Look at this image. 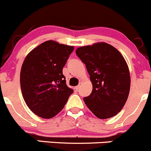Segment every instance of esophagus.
Masks as SVG:
<instances>
[{"instance_id":"1","label":"esophagus","mask_w":151,"mask_h":151,"mask_svg":"<svg viewBox=\"0 0 151 151\" xmlns=\"http://www.w3.org/2000/svg\"><path fill=\"white\" fill-rule=\"evenodd\" d=\"M80 87H81V84H79V85L76 86V87H75V89H76V90H79Z\"/></svg>"}]
</instances>
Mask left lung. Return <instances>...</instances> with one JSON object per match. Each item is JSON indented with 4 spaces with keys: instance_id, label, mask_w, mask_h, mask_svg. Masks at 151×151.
Instances as JSON below:
<instances>
[{
    "instance_id": "8db88e82",
    "label": "left lung",
    "mask_w": 151,
    "mask_h": 151,
    "mask_svg": "<svg viewBox=\"0 0 151 151\" xmlns=\"http://www.w3.org/2000/svg\"><path fill=\"white\" fill-rule=\"evenodd\" d=\"M76 53L85 64L93 84L91 94L84 98L87 107L101 119L116 116L130 92V71L124 57L104 42L78 47Z\"/></svg>"
}]
</instances>
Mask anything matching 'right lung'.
<instances>
[{
    "instance_id": "add662e5",
    "label": "right lung",
    "mask_w": 151,
    "mask_h": 151,
    "mask_svg": "<svg viewBox=\"0 0 151 151\" xmlns=\"http://www.w3.org/2000/svg\"><path fill=\"white\" fill-rule=\"evenodd\" d=\"M73 50V46L50 40L33 49L24 59L20 74L23 98L39 117L56 116L73 93L62 72Z\"/></svg>"
}]
</instances>
